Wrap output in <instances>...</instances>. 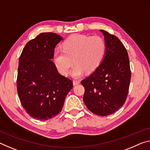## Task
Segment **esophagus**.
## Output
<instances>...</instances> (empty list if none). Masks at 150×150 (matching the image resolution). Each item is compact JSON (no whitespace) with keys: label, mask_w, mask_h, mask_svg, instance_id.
I'll return each instance as SVG.
<instances>
[{"label":"esophagus","mask_w":150,"mask_h":150,"mask_svg":"<svg viewBox=\"0 0 150 150\" xmlns=\"http://www.w3.org/2000/svg\"><path fill=\"white\" fill-rule=\"evenodd\" d=\"M73 85H74V86H75V85H79L80 83V81H79V80H74L73 81Z\"/></svg>","instance_id":"34e87169"}]
</instances>
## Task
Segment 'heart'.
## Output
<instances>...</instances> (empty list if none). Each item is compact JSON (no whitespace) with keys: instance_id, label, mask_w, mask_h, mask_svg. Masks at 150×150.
<instances>
[{"instance_id":"heart-1","label":"heart","mask_w":150,"mask_h":150,"mask_svg":"<svg viewBox=\"0 0 150 150\" xmlns=\"http://www.w3.org/2000/svg\"><path fill=\"white\" fill-rule=\"evenodd\" d=\"M63 50H56L53 61L59 72L67 75L72 63L71 75L79 78L86 72L93 73L101 65L105 53V43L100 37L75 34L63 43ZM73 61H72V59Z\"/></svg>"}]
</instances>
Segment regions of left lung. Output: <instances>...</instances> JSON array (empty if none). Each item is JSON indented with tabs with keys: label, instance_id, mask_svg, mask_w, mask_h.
Instances as JSON below:
<instances>
[{
	"label": "left lung",
	"instance_id": "obj_1",
	"mask_svg": "<svg viewBox=\"0 0 150 150\" xmlns=\"http://www.w3.org/2000/svg\"><path fill=\"white\" fill-rule=\"evenodd\" d=\"M103 33L105 53L101 65L89 77L81 81L85 87L83 102L89 111L106 116L122 108L129 90L131 71L124 45L115 35Z\"/></svg>",
	"mask_w": 150,
	"mask_h": 150
}]
</instances>
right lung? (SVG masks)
Segmentation results:
<instances>
[{
	"label": "right lung",
	"instance_id": "obj_1",
	"mask_svg": "<svg viewBox=\"0 0 150 150\" xmlns=\"http://www.w3.org/2000/svg\"><path fill=\"white\" fill-rule=\"evenodd\" d=\"M63 38L42 33L28 41L18 61V97L30 117L47 120L61 112L73 83L58 72L52 61L54 48Z\"/></svg>",
	"mask_w": 150,
	"mask_h": 150
}]
</instances>
